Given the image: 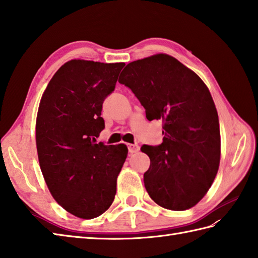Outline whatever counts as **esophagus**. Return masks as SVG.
I'll use <instances>...</instances> for the list:
<instances>
[{
	"mask_svg": "<svg viewBox=\"0 0 258 258\" xmlns=\"http://www.w3.org/2000/svg\"><path fill=\"white\" fill-rule=\"evenodd\" d=\"M128 151L129 153H135V152H138L139 151V146L137 144H129L128 145Z\"/></svg>",
	"mask_w": 258,
	"mask_h": 258,
	"instance_id": "obj_1",
	"label": "esophagus"
}]
</instances>
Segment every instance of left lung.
<instances>
[{"label":"left lung","mask_w":258,"mask_h":258,"mask_svg":"<svg viewBox=\"0 0 258 258\" xmlns=\"http://www.w3.org/2000/svg\"><path fill=\"white\" fill-rule=\"evenodd\" d=\"M119 77L146 109L162 120L163 142L141 147L150 158L146 190L160 207L183 211L194 207L219 170V116L202 79L174 57L158 54L130 62Z\"/></svg>","instance_id":"left-lung-1"}]
</instances>
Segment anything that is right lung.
Returning <instances> with one entry per match:
<instances>
[{"instance_id": "1", "label": "right lung", "mask_w": 258, "mask_h": 258, "mask_svg": "<svg viewBox=\"0 0 258 258\" xmlns=\"http://www.w3.org/2000/svg\"><path fill=\"white\" fill-rule=\"evenodd\" d=\"M123 66L67 61L50 79L39 104L36 147L45 182L56 202L81 219H94L110 207L127 158L125 145L96 142L105 129L102 104Z\"/></svg>"}]
</instances>
